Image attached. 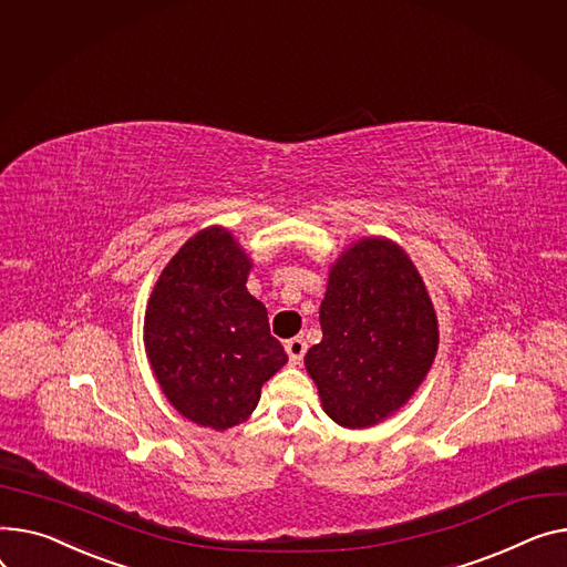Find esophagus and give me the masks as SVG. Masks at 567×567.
<instances>
[{"label": "esophagus", "mask_w": 567, "mask_h": 567, "mask_svg": "<svg viewBox=\"0 0 567 567\" xmlns=\"http://www.w3.org/2000/svg\"><path fill=\"white\" fill-rule=\"evenodd\" d=\"M285 351H287L291 364H300V360H303V355L308 351V342L303 337H291L285 342Z\"/></svg>", "instance_id": "1"}]
</instances>
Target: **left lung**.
<instances>
[{"mask_svg":"<svg viewBox=\"0 0 567 567\" xmlns=\"http://www.w3.org/2000/svg\"><path fill=\"white\" fill-rule=\"evenodd\" d=\"M323 339L306 355L328 417L364 429L420 388L437 351V319L410 257L364 239L330 269L319 310Z\"/></svg>","mask_w":567,"mask_h":567,"instance_id":"obj_1","label":"left lung"}]
</instances>
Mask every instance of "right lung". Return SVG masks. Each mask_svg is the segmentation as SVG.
Wrapping results in <instances>:
<instances>
[{
  "mask_svg": "<svg viewBox=\"0 0 567 567\" xmlns=\"http://www.w3.org/2000/svg\"><path fill=\"white\" fill-rule=\"evenodd\" d=\"M248 271L233 235L209 228L177 250L147 300L145 351L166 399L216 431L244 422L287 362Z\"/></svg>",
  "mask_w": 567,
  "mask_h": 567,
  "instance_id": "right-lung-1",
  "label": "right lung"
}]
</instances>
